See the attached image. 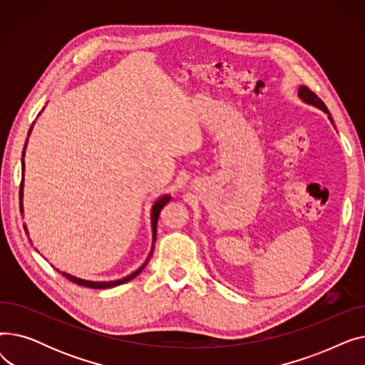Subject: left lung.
<instances>
[{
  "mask_svg": "<svg viewBox=\"0 0 365 365\" xmlns=\"http://www.w3.org/2000/svg\"><path fill=\"white\" fill-rule=\"evenodd\" d=\"M299 98H300L303 102L311 103V105H314V106L322 109L325 113H329V118H330V121L333 123V118L330 117V112H329L327 106L324 105V102L318 98V96H317L311 88H308L306 86H302V87L299 88ZM333 124H334V123H333Z\"/></svg>",
  "mask_w": 365,
  "mask_h": 365,
  "instance_id": "8db88e82",
  "label": "left lung"
}]
</instances>
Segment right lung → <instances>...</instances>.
<instances>
[{
	"label": "right lung",
	"mask_w": 365,
	"mask_h": 365,
	"mask_svg": "<svg viewBox=\"0 0 365 365\" xmlns=\"http://www.w3.org/2000/svg\"><path fill=\"white\" fill-rule=\"evenodd\" d=\"M31 130H32V127L29 128V133H31ZM22 155L25 157V150H24V153ZM22 170H25V163L22 161ZM22 187H24V180L21 182V192H19V198L22 200ZM170 195H164V197H161L155 204H153V207H152V215H150V219H152V237H153V241H155V238H157V225H158V217H160V213H161V210H163V207L170 201ZM21 212H24V208H22V202H21ZM152 256V252L149 253V257ZM149 257H148V260H149ZM148 260L143 263V266L142 267H139V269L136 271V272H133L131 275H128V277H125V278H123V279H118V281H109V282H94V281H86V279H80V278H75V277H72V275H69V274H65V272H61L65 278H68L69 281H72V282H75V284H78V285H83V287H88V289H110V287H117V285H121V284H124V282H128L130 279H133L134 277H138L140 272H142V269L143 267L146 266V263H148Z\"/></svg>",
	"instance_id": "obj_1"
}]
</instances>
